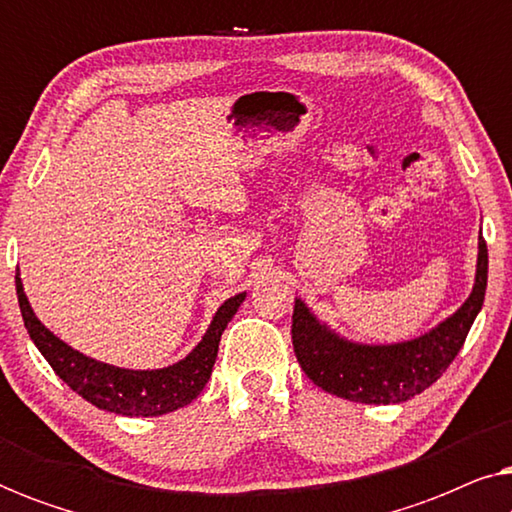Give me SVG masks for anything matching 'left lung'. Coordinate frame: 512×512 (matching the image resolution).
<instances>
[{
    "instance_id": "8db88e82",
    "label": "left lung",
    "mask_w": 512,
    "mask_h": 512,
    "mask_svg": "<svg viewBox=\"0 0 512 512\" xmlns=\"http://www.w3.org/2000/svg\"><path fill=\"white\" fill-rule=\"evenodd\" d=\"M487 244L478 237V265L471 296L450 317L419 338L391 345H363L335 333L296 298L293 352L305 375L328 394L354 403L389 405L429 389L459 354L487 291Z\"/></svg>"
}]
</instances>
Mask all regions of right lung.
Wrapping results in <instances>:
<instances>
[{"instance_id":"obj_1","label":"right lung","mask_w":512,"mask_h":512,"mask_svg":"<svg viewBox=\"0 0 512 512\" xmlns=\"http://www.w3.org/2000/svg\"><path fill=\"white\" fill-rule=\"evenodd\" d=\"M16 293L27 333H30L39 352L44 354L48 366L55 370V375L69 389L86 398L88 403H93L95 408L116 412L123 417L167 415V412L184 408L193 398H198L209 375H212L221 333L226 331L228 321L235 317V312L247 298V293H237V296L228 298L216 310L202 340L181 361L167 368L132 370L90 359L48 331L37 319L30 300L25 296L20 272H16Z\"/></svg>"}]
</instances>
